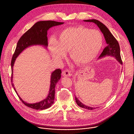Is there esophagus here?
<instances>
[{"instance_id":"esophagus-1","label":"esophagus","mask_w":134,"mask_h":134,"mask_svg":"<svg viewBox=\"0 0 134 134\" xmlns=\"http://www.w3.org/2000/svg\"><path fill=\"white\" fill-rule=\"evenodd\" d=\"M63 75L64 76H71V73L70 72V71L68 70V69H66L65 70H64L62 72Z\"/></svg>"}]
</instances>
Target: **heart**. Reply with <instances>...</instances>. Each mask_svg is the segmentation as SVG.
Returning a JSON list of instances; mask_svg holds the SVG:
<instances>
[{"instance_id":"heart-1","label":"heart","mask_w":134,"mask_h":134,"mask_svg":"<svg viewBox=\"0 0 134 134\" xmlns=\"http://www.w3.org/2000/svg\"><path fill=\"white\" fill-rule=\"evenodd\" d=\"M103 44L100 31L83 26L67 28L61 32L58 41L50 42V50L56 60L65 57L69 51L70 58L78 65L87 64L98 54Z\"/></svg>"}]
</instances>
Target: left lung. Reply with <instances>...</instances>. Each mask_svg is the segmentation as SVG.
<instances>
[{
	"instance_id": "left-lung-1",
	"label": "left lung",
	"mask_w": 134,
	"mask_h": 134,
	"mask_svg": "<svg viewBox=\"0 0 134 134\" xmlns=\"http://www.w3.org/2000/svg\"><path fill=\"white\" fill-rule=\"evenodd\" d=\"M84 22H93L95 23L98 28L100 29L102 32L103 34L104 38L105 39L107 46L105 47V48L104 49L103 51L102 52V54L99 57V59L102 58L103 57H105L106 56H111L114 57L118 62L122 65V62L121 60V56H120V48L119 44L115 39V38L114 37L113 35L111 34L108 30V29L102 23L99 21L96 20V19H91V20H83ZM75 101L76 102V104L78 106L82 108H86L87 109H90V110H92V109H95L94 107H89L88 106H87L86 105L83 104L82 103H81L78 99L77 97L75 96Z\"/></svg>"
}]
</instances>
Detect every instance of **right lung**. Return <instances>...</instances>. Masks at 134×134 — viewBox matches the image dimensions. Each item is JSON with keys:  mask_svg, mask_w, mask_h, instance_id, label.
<instances>
[{"mask_svg": "<svg viewBox=\"0 0 134 134\" xmlns=\"http://www.w3.org/2000/svg\"><path fill=\"white\" fill-rule=\"evenodd\" d=\"M64 22H59L54 21H41L36 22L35 25L29 29L24 34L19 40L15 52L12 57L11 61L12 68V76L11 82L12 86L13 87L15 91L19 97L21 102L27 106L35 109H47L50 107L54 103L55 87L57 83L61 79L62 70L60 69H57L53 71L51 75L50 87L49 92L46 98L43 100L33 104L27 103L22 100V99L18 94L13 83V68L15 60L19 54L28 47L33 45H41L47 48L48 46L47 42V31L51 27L57 26L64 24Z\"/></svg>", "mask_w": 134, "mask_h": 134, "instance_id": "1", "label": "right lung"}]
</instances>
